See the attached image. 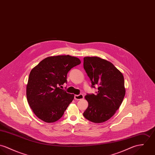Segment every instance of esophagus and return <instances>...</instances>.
Wrapping results in <instances>:
<instances>
[{
  "label": "esophagus",
  "instance_id": "esophagus-1",
  "mask_svg": "<svg viewBox=\"0 0 155 155\" xmlns=\"http://www.w3.org/2000/svg\"><path fill=\"white\" fill-rule=\"evenodd\" d=\"M83 98H84V96L82 94H80L78 95H75L74 96V99L75 100H77V101L83 99Z\"/></svg>",
  "mask_w": 155,
  "mask_h": 155
}]
</instances>
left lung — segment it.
Segmentation results:
<instances>
[{
  "instance_id": "1",
  "label": "left lung",
  "mask_w": 155,
  "mask_h": 155,
  "mask_svg": "<svg viewBox=\"0 0 155 155\" xmlns=\"http://www.w3.org/2000/svg\"><path fill=\"white\" fill-rule=\"evenodd\" d=\"M84 68L91 81L97 86L96 94H87L88 103L83 113L87 120L102 123L109 120L119 109L125 94L122 74L111 62L99 57L84 58Z\"/></svg>"
}]
</instances>
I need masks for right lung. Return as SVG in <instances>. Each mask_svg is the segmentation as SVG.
<instances>
[{"instance_id": "1", "label": "right lung", "mask_w": 155, "mask_h": 155, "mask_svg": "<svg viewBox=\"0 0 155 155\" xmlns=\"http://www.w3.org/2000/svg\"><path fill=\"white\" fill-rule=\"evenodd\" d=\"M81 64L76 57L58 55L42 60L31 71L27 84V99L35 115L46 122H54L64 115L74 95L59 86L67 82V74Z\"/></svg>"}]
</instances>
